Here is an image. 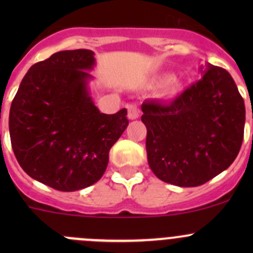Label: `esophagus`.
<instances>
[{
    "label": "esophagus",
    "mask_w": 253,
    "mask_h": 253,
    "mask_svg": "<svg viewBox=\"0 0 253 253\" xmlns=\"http://www.w3.org/2000/svg\"><path fill=\"white\" fill-rule=\"evenodd\" d=\"M127 111H128V114H127L128 120H137L139 117V110L137 109L136 105H133V104L127 105Z\"/></svg>",
    "instance_id": "obj_1"
}]
</instances>
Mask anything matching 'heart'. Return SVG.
Here are the masks:
<instances>
[{
    "label": "heart",
    "instance_id": "1",
    "mask_svg": "<svg viewBox=\"0 0 253 253\" xmlns=\"http://www.w3.org/2000/svg\"><path fill=\"white\" fill-rule=\"evenodd\" d=\"M149 85L153 89L159 88L158 96L163 100H175L180 98L185 91L186 86L180 78H174L172 75H169V73L157 76L150 81Z\"/></svg>",
    "mask_w": 253,
    "mask_h": 253
}]
</instances>
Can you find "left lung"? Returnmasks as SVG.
I'll return each instance as SVG.
<instances>
[{"mask_svg": "<svg viewBox=\"0 0 253 253\" xmlns=\"http://www.w3.org/2000/svg\"><path fill=\"white\" fill-rule=\"evenodd\" d=\"M200 73L170 104H142L150 170L180 187L203 185L228 169L244 139V99L230 73L211 63Z\"/></svg>", "mask_w": 253, "mask_h": 253, "instance_id": "left-lung-1", "label": "left lung"}]
</instances>
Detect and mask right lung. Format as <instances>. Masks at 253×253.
Here are the masks:
<instances>
[{
  "label": "right lung",
  "instance_id": "add662e5",
  "mask_svg": "<svg viewBox=\"0 0 253 253\" xmlns=\"http://www.w3.org/2000/svg\"><path fill=\"white\" fill-rule=\"evenodd\" d=\"M91 50H66L33 65L9 110L12 148L30 177L73 192L101 178L109 152L128 126L126 109L99 111L89 83Z\"/></svg>",
  "mask_w": 253,
  "mask_h": 253
}]
</instances>
